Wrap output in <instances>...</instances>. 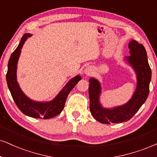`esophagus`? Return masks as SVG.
<instances>
[{
	"label": "esophagus",
	"mask_w": 157,
	"mask_h": 157,
	"mask_svg": "<svg viewBox=\"0 0 157 157\" xmlns=\"http://www.w3.org/2000/svg\"><path fill=\"white\" fill-rule=\"evenodd\" d=\"M92 69L90 67H86V68L84 70V73L86 75H90L91 73H92Z\"/></svg>",
	"instance_id": "1"
}]
</instances>
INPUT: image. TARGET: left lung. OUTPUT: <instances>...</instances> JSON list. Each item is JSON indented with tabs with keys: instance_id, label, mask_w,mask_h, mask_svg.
I'll return each instance as SVG.
<instances>
[{
	"instance_id": "1",
	"label": "left lung",
	"mask_w": 157,
	"mask_h": 157,
	"mask_svg": "<svg viewBox=\"0 0 157 157\" xmlns=\"http://www.w3.org/2000/svg\"><path fill=\"white\" fill-rule=\"evenodd\" d=\"M128 47L130 56L125 57L124 59L134 70L137 78L136 89L128 102L112 108H104L100 102L102 91L100 82L93 77L89 80L90 111L92 117L100 123L109 124L129 121L138 112L148 96L151 70L146 49L142 44L135 40L129 41Z\"/></svg>"
}]
</instances>
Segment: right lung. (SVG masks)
I'll return each mask as SVG.
<instances>
[{
  "instance_id": "add662e5",
  "label": "right lung",
  "mask_w": 157,
  "mask_h": 157,
  "mask_svg": "<svg viewBox=\"0 0 157 157\" xmlns=\"http://www.w3.org/2000/svg\"><path fill=\"white\" fill-rule=\"evenodd\" d=\"M31 36L32 34L25 33L22 36L20 43L19 44L17 49L11 54L8 63L6 74L7 85L13 101L15 102L19 109L25 115L33 118H37V119H42V118L44 119H51L61 113L65 106L67 95L77 84V83L82 79V77L78 75L71 78L62 89L57 95L51 101L38 102L29 98L22 92L17 82V63L21 54V49L26 40Z\"/></svg>"
}]
</instances>
